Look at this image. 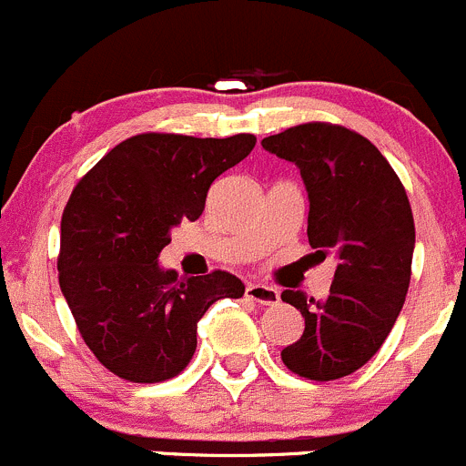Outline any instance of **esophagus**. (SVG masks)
<instances>
[{"label":"esophagus","instance_id":"esophagus-1","mask_svg":"<svg viewBox=\"0 0 466 466\" xmlns=\"http://www.w3.org/2000/svg\"><path fill=\"white\" fill-rule=\"evenodd\" d=\"M244 297L260 303V306H276V303H279V292H276L274 288H269V285H260V283H247V288H244Z\"/></svg>","mask_w":466,"mask_h":466}]
</instances>
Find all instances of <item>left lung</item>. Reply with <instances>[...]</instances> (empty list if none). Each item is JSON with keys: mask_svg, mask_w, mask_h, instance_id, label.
Instances as JSON below:
<instances>
[{"mask_svg": "<svg viewBox=\"0 0 466 466\" xmlns=\"http://www.w3.org/2000/svg\"><path fill=\"white\" fill-rule=\"evenodd\" d=\"M262 147L301 169L310 199L308 242L321 260L338 258L324 301L294 289L280 294L306 319L280 360L308 380L344 379L374 358L403 308L414 251L408 195L385 156L339 124H299Z\"/></svg>", "mask_w": 466, "mask_h": 466, "instance_id": "1", "label": "left lung"}]
</instances>
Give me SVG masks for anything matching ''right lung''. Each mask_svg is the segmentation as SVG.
Listing matches in <instances>:
<instances>
[{"instance_id":"right-lung-1","label":"right lung","mask_w":466,"mask_h":466,"mask_svg":"<svg viewBox=\"0 0 466 466\" xmlns=\"http://www.w3.org/2000/svg\"><path fill=\"white\" fill-rule=\"evenodd\" d=\"M253 147L251 133H137L72 190L61 219L58 283L83 342L119 379L163 383L181 374L195 356L204 312L244 294L228 271L181 280L160 269L158 256L172 227L195 222L215 178Z\"/></svg>"}]
</instances>
